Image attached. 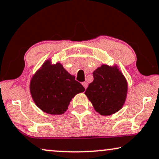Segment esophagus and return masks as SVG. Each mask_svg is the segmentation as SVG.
<instances>
[{
	"instance_id": "34e87169",
	"label": "esophagus",
	"mask_w": 159,
	"mask_h": 159,
	"mask_svg": "<svg viewBox=\"0 0 159 159\" xmlns=\"http://www.w3.org/2000/svg\"><path fill=\"white\" fill-rule=\"evenodd\" d=\"M82 85H83V86H84V88L86 89L87 88H88V82H82Z\"/></svg>"
}]
</instances>
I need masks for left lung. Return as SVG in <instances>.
I'll use <instances>...</instances> for the list:
<instances>
[{
	"label": "left lung",
	"mask_w": 159,
	"mask_h": 159,
	"mask_svg": "<svg viewBox=\"0 0 159 159\" xmlns=\"http://www.w3.org/2000/svg\"><path fill=\"white\" fill-rule=\"evenodd\" d=\"M94 80L84 94L102 116H109L121 109L127 99L128 84L116 64H102L93 71Z\"/></svg>",
	"instance_id": "obj_1"
}]
</instances>
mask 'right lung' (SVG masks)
I'll return each mask as SVG.
<instances>
[{"label": "right lung", "instance_id": "right-lung-1", "mask_svg": "<svg viewBox=\"0 0 159 159\" xmlns=\"http://www.w3.org/2000/svg\"><path fill=\"white\" fill-rule=\"evenodd\" d=\"M85 89L60 62L48 59L32 75L30 91L36 106L51 115L64 114L76 95Z\"/></svg>", "mask_w": 159, "mask_h": 159}]
</instances>
